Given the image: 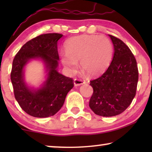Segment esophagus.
Returning <instances> with one entry per match:
<instances>
[{"instance_id":"esophagus-1","label":"esophagus","mask_w":152,"mask_h":152,"mask_svg":"<svg viewBox=\"0 0 152 152\" xmlns=\"http://www.w3.org/2000/svg\"><path fill=\"white\" fill-rule=\"evenodd\" d=\"M85 81L84 80H81V79H75L74 80V85L76 86H80V85H82L85 84Z\"/></svg>"}]
</instances>
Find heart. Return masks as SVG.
Returning <instances> with one entry per match:
<instances>
[{"mask_svg":"<svg viewBox=\"0 0 152 152\" xmlns=\"http://www.w3.org/2000/svg\"><path fill=\"white\" fill-rule=\"evenodd\" d=\"M66 53L61 62L70 73L77 69L78 61L83 71L91 76L101 74L107 69L113 57V45L105 37L81 35L70 38L65 44Z\"/></svg>","mask_w":152,"mask_h":152,"instance_id":"1","label":"heart"}]
</instances>
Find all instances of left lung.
Masks as SVG:
<instances>
[{
    "instance_id": "1",
    "label": "left lung",
    "mask_w": 152,
    "mask_h": 152,
    "mask_svg": "<svg viewBox=\"0 0 152 152\" xmlns=\"http://www.w3.org/2000/svg\"><path fill=\"white\" fill-rule=\"evenodd\" d=\"M114 53L107 70L91 81L93 93L89 107L96 115L111 117L122 113L136 95L138 80L136 60L129 47L120 39L109 35Z\"/></svg>"
}]
</instances>
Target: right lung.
Returning a JSON list of instances; mask_svg holds the SVG:
<instances>
[{
	"label": "right lung",
	"mask_w": 152,
	"mask_h": 152,
	"mask_svg": "<svg viewBox=\"0 0 152 152\" xmlns=\"http://www.w3.org/2000/svg\"><path fill=\"white\" fill-rule=\"evenodd\" d=\"M63 34H41L23 45L12 63L11 81L14 96L23 111L35 118L53 116L61 109L68 93L73 88L72 80L58 71L57 43ZM32 60L42 62L45 80L39 87L28 85L24 70Z\"/></svg>",
	"instance_id": "obj_1"
}]
</instances>
